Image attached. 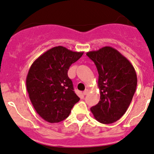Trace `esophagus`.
Returning a JSON list of instances; mask_svg holds the SVG:
<instances>
[{"instance_id": "obj_1", "label": "esophagus", "mask_w": 154, "mask_h": 154, "mask_svg": "<svg viewBox=\"0 0 154 154\" xmlns=\"http://www.w3.org/2000/svg\"><path fill=\"white\" fill-rule=\"evenodd\" d=\"M88 93H89V90H88V89H86V90L83 91V95H87Z\"/></svg>"}]
</instances>
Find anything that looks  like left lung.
<instances>
[{
	"label": "left lung",
	"mask_w": 154,
	"mask_h": 154,
	"mask_svg": "<svg viewBox=\"0 0 154 154\" xmlns=\"http://www.w3.org/2000/svg\"><path fill=\"white\" fill-rule=\"evenodd\" d=\"M97 69L100 100L90 108L100 123L110 124L119 120L132 101L137 86L134 67L117 49L104 47L86 54Z\"/></svg>",
	"instance_id": "obj_1"
}]
</instances>
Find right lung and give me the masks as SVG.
Instances as JSON below:
<instances>
[{
  "label": "right lung",
  "instance_id": "right-lung-1",
  "mask_svg": "<svg viewBox=\"0 0 154 154\" xmlns=\"http://www.w3.org/2000/svg\"><path fill=\"white\" fill-rule=\"evenodd\" d=\"M83 53L58 46L31 64L26 79L27 92L35 110L46 121L54 123L66 119L79 100L67 72Z\"/></svg>",
  "mask_w": 154,
  "mask_h": 154
}]
</instances>
